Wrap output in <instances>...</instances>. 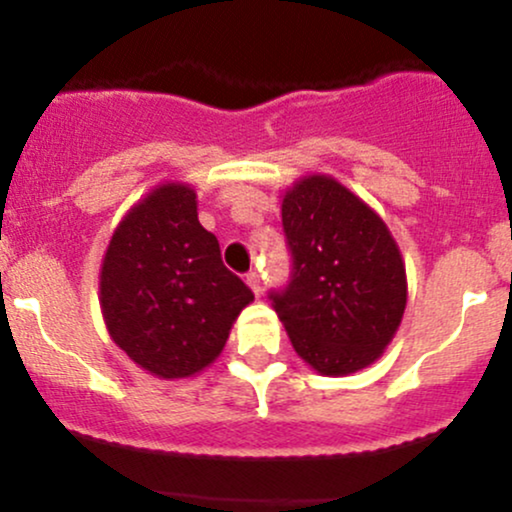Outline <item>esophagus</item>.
<instances>
[{
  "mask_svg": "<svg viewBox=\"0 0 512 512\" xmlns=\"http://www.w3.org/2000/svg\"><path fill=\"white\" fill-rule=\"evenodd\" d=\"M245 284L250 286V289H252V293H255V296H260V291H262L260 274H257V272H250L248 276H245Z\"/></svg>",
  "mask_w": 512,
  "mask_h": 512,
  "instance_id": "esophagus-1",
  "label": "esophagus"
}]
</instances>
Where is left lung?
<instances>
[{
    "label": "left lung",
    "instance_id": "left-lung-1",
    "mask_svg": "<svg viewBox=\"0 0 512 512\" xmlns=\"http://www.w3.org/2000/svg\"><path fill=\"white\" fill-rule=\"evenodd\" d=\"M281 221L293 279L272 298L293 351L330 378L373 366L407 308V269L387 223L325 173L286 187Z\"/></svg>",
    "mask_w": 512,
    "mask_h": 512
}]
</instances>
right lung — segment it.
<instances>
[{
	"mask_svg": "<svg viewBox=\"0 0 512 512\" xmlns=\"http://www.w3.org/2000/svg\"><path fill=\"white\" fill-rule=\"evenodd\" d=\"M105 330L161 380L195 378L219 358L252 291L221 262L197 219L195 187L166 180L117 223L101 264Z\"/></svg>",
	"mask_w": 512,
	"mask_h": 512,
	"instance_id": "right-lung-1",
	"label": "right lung"
}]
</instances>
